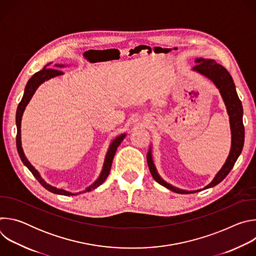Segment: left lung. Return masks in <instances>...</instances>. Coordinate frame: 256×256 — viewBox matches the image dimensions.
Instances as JSON below:
<instances>
[{
    "label": "left lung",
    "instance_id": "left-lung-1",
    "mask_svg": "<svg viewBox=\"0 0 256 256\" xmlns=\"http://www.w3.org/2000/svg\"><path fill=\"white\" fill-rule=\"evenodd\" d=\"M196 64L192 68V70H196L200 72V74H202V76L210 79L216 85L218 91H220V94L227 108V112L230 120L231 134H232L231 150H230L229 156L225 164L223 165V167L216 174L210 184L202 188V190H206L220 184V182L229 174V172L233 168L235 162L237 161L238 157L242 152L243 144H244V136H245L244 126H243V107L238 97V94L236 92V87L233 82V79L229 74V72L223 66L218 64L214 60H206L202 58H196ZM147 162L153 178L158 182L159 184L165 186L166 188L176 194H194L202 190H198L188 192L184 190H180L169 184L168 182H166L157 172V169L152 157L151 147L147 154Z\"/></svg>",
    "mask_w": 256,
    "mask_h": 256
}]
</instances>
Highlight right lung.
<instances>
[{
    "mask_svg": "<svg viewBox=\"0 0 256 256\" xmlns=\"http://www.w3.org/2000/svg\"><path fill=\"white\" fill-rule=\"evenodd\" d=\"M52 62L48 64L42 70L35 72V74L28 80L26 86H25V89H24V94H23V97L17 107V112H16V126H17V136H16V146H17V151H18V154L20 156V159L21 161L23 162V164L30 170V172L33 174V176L38 180L40 184L46 188L48 190V192H52V194H62V196H76V194H80L82 192H91L95 188H97L99 186H101L103 182L105 181V179L107 178L108 174H109V171H110V168H112V160H114V154L116 152V149L118 146L120 144V142L124 140V138H126V134H120L118 136H116L110 144V146H109V148L107 150V153H106V156H105V159H104V164H103V167H102V171L99 175V177L97 178V180L94 182V184H92L90 186H88L85 190L83 192H76V194H72V192H66L64 190H62V188H56L54 186H52L50 184H46V182L44 180V178H42L40 172L36 170L32 165L31 163L27 160L24 152H23V149H22V144H21V120H22V116H23V112L25 110V107L27 106V104L29 103L30 99L32 98L33 94L35 93V91L38 90V88L46 81L52 79V78H54L56 76H60L62 75V72L60 70H52V68H46V66L48 64H50ZM54 66L56 68H64V64H54Z\"/></svg>",
    "mask_w": 256,
    "mask_h": 256,
    "instance_id": "add662e5",
    "label": "right lung"
}]
</instances>
